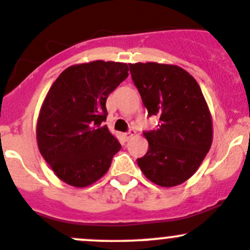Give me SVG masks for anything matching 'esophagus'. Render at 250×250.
I'll return each instance as SVG.
<instances>
[{
	"instance_id": "obj_1",
	"label": "esophagus",
	"mask_w": 250,
	"mask_h": 250,
	"mask_svg": "<svg viewBox=\"0 0 250 250\" xmlns=\"http://www.w3.org/2000/svg\"><path fill=\"white\" fill-rule=\"evenodd\" d=\"M135 135H136V131L131 130V131H128V132L124 133V138L126 141H128V140H131V138H132Z\"/></svg>"
}]
</instances>
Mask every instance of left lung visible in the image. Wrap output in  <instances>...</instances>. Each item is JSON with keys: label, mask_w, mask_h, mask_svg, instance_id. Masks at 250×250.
I'll return each mask as SVG.
<instances>
[{"label": "left lung", "mask_w": 250, "mask_h": 250, "mask_svg": "<svg viewBox=\"0 0 250 250\" xmlns=\"http://www.w3.org/2000/svg\"><path fill=\"white\" fill-rule=\"evenodd\" d=\"M130 73L157 130L145 132L148 150L137 159L153 184L174 187L198 170L212 142V119L196 79L174 64L130 63Z\"/></svg>", "instance_id": "8db88e82"}]
</instances>
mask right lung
Returning <instances> with one entry per match:
<instances>
[{
  "label": "right lung",
  "instance_id": "obj_1",
  "mask_svg": "<svg viewBox=\"0 0 250 250\" xmlns=\"http://www.w3.org/2000/svg\"><path fill=\"white\" fill-rule=\"evenodd\" d=\"M120 62L74 64L44 97L36 124L43 159L58 179L83 188L104 176L122 145L107 125L105 101L128 75Z\"/></svg>",
  "mask_w": 250,
  "mask_h": 250
}]
</instances>
